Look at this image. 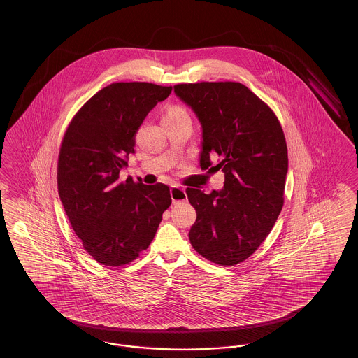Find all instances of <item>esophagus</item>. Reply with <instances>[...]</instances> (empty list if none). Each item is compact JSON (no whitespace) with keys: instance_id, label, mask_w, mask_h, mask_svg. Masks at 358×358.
<instances>
[{"instance_id":"esophagus-1","label":"esophagus","mask_w":358,"mask_h":358,"mask_svg":"<svg viewBox=\"0 0 358 358\" xmlns=\"http://www.w3.org/2000/svg\"><path fill=\"white\" fill-rule=\"evenodd\" d=\"M171 196L173 204H178V203L187 200V192L184 187H171Z\"/></svg>"}]
</instances>
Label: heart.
<instances>
[{"label": "heart", "instance_id": "1", "mask_svg": "<svg viewBox=\"0 0 358 358\" xmlns=\"http://www.w3.org/2000/svg\"><path fill=\"white\" fill-rule=\"evenodd\" d=\"M178 118H189L187 110L180 107V106L169 107L165 113V117H164V120H178Z\"/></svg>", "mask_w": 358, "mask_h": 358}]
</instances>
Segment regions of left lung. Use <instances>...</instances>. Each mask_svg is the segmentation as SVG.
<instances>
[{
    "mask_svg": "<svg viewBox=\"0 0 358 358\" xmlns=\"http://www.w3.org/2000/svg\"><path fill=\"white\" fill-rule=\"evenodd\" d=\"M174 92L201 123V169L222 171L225 177L222 190L209 194L187 187L197 212L190 244L216 264L235 266L255 252L282 210L289 169L282 126L241 83L177 85Z\"/></svg>",
    "mask_w": 358,
    "mask_h": 358,
    "instance_id": "left-lung-1",
    "label": "left lung"
}]
</instances>
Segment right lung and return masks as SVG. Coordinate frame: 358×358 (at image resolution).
I'll list each match as a JSON object with an SVG mask.
<instances>
[{
    "mask_svg": "<svg viewBox=\"0 0 358 358\" xmlns=\"http://www.w3.org/2000/svg\"><path fill=\"white\" fill-rule=\"evenodd\" d=\"M171 92V87L145 82L107 85L76 113L63 138L59 196L85 251L104 266L136 259L171 206L168 185L120 181L139 126Z\"/></svg>",
    "mask_w": 358,
    "mask_h": 358,
    "instance_id": "1",
    "label": "right lung"
}]
</instances>
